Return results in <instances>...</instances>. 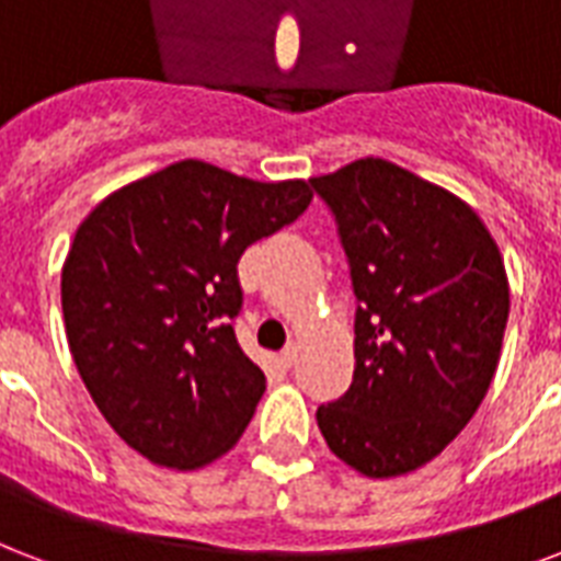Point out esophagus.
Returning <instances> with one entry per match:
<instances>
[{"label": "esophagus", "instance_id": "1", "mask_svg": "<svg viewBox=\"0 0 561 561\" xmlns=\"http://www.w3.org/2000/svg\"><path fill=\"white\" fill-rule=\"evenodd\" d=\"M279 362H282V365H285V367L294 365V362H297V344H288V347L282 350V353H279Z\"/></svg>", "mask_w": 561, "mask_h": 561}]
</instances>
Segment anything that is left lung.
<instances>
[{
    "instance_id": "8db88e82",
    "label": "left lung",
    "mask_w": 561,
    "mask_h": 561,
    "mask_svg": "<svg viewBox=\"0 0 561 561\" xmlns=\"http://www.w3.org/2000/svg\"><path fill=\"white\" fill-rule=\"evenodd\" d=\"M332 208L356 290V367L318 409L329 450L370 480L433 461L497 374L508 279L480 214L385 158L311 179Z\"/></svg>"
}]
</instances>
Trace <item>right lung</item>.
<instances>
[{
    "label": "right lung",
    "mask_w": 561,
    "mask_h": 561,
    "mask_svg": "<svg viewBox=\"0 0 561 561\" xmlns=\"http://www.w3.org/2000/svg\"><path fill=\"white\" fill-rule=\"evenodd\" d=\"M311 196L306 179L255 182L185 158L108 194L76 229L61 271L72 362L152 465H211L252 421L264 374L232 329L238 259Z\"/></svg>",
    "instance_id": "right-lung-1"
}]
</instances>
